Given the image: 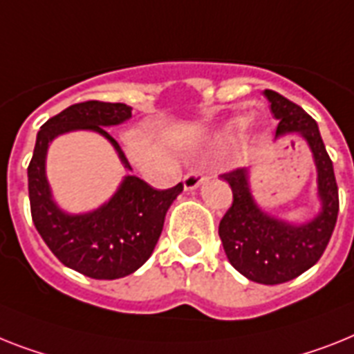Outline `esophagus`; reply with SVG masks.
Returning <instances> with one entry per match:
<instances>
[{
    "label": "esophagus",
    "mask_w": 354,
    "mask_h": 354,
    "mask_svg": "<svg viewBox=\"0 0 354 354\" xmlns=\"http://www.w3.org/2000/svg\"><path fill=\"white\" fill-rule=\"evenodd\" d=\"M204 180V174L201 170H194L189 171L188 175H184V189H188V192H192V189H197L201 184H203Z\"/></svg>",
    "instance_id": "esophagus-1"
}]
</instances>
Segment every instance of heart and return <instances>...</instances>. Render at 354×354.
<instances>
[{
    "instance_id": "heart-1",
    "label": "heart",
    "mask_w": 354,
    "mask_h": 354,
    "mask_svg": "<svg viewBox=\"0 0 354 354\" xmlns=\"http://www.w3.org/2000/svg\"><path fill=\"white\" fill-rule=\"evenodd\" d=\"M246 124H248V118H244V115L233 118L232 121L226 122V127L223 128V131H221L218 139H221V141H227V139H233V137H235L236 133L242 130V128L246 127Z\"/></svg>"
}]
</instances>
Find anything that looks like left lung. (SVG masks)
Returning <instances> with one entry per match:
<instances>
[{
	"mask_svg": "<svg viewBox=\"0 0 354 354\" xmlns=\"http://www.w3.org/2000/svg\"><path fill=\"white\" fill-rule=\"evenodd\" d=\"M264 95L279 119L275 141L284 136H300L313 153L320 212L302 224L273 217L251 194L250 170L236 168L223 175L232 186L233 204L218 224V236L227 261L241 275L273 286L297 279L322 257L337 224L338 186L317 121L273 90H264Z\"/></svg>",
	"mask_w": 354,
	"mask_h": 354,
	"instance_id": "8db88e82",
	"label": "left lung"
}]
</instances>
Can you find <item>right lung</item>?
I'll list each match as a JSON object with an SVG mask.
<instances>
[{"mask_svg": "<svg viewBox=\"0 0 354 354\" xmlns=\"http://www.w3.org/2000/svg\"><path fill=\"white\" fill-rule=\"evenodd\" d=\"M131 118L124 103L86 101L65 108L37 131L34 156L28 165V197L34 226L50 251L66 268L90 279L127 277L145 264L156 250L165 217L183 183L170 189H156L136 175H124L118 192L99 208L86 213L61 209L46 179V153L57 136L75 130L103 136L127 170L131 171L119 142L106 131Z\"/></svg>", "mask_w": 354, "mask_h": 354, "instance_id": "obj_1", "label": "right lung"}]
</instances>
